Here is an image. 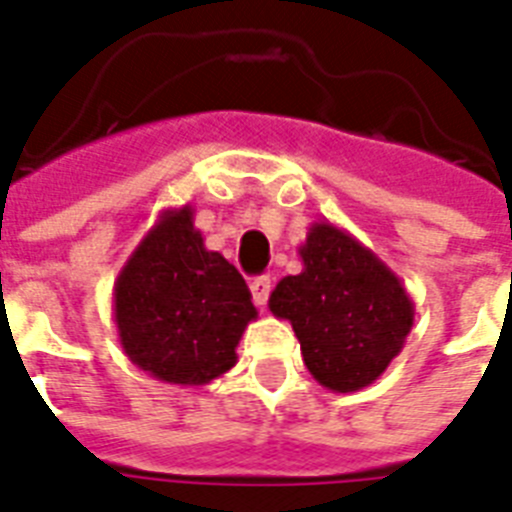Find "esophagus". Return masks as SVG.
<instances>
[{
    "instance_id": "34e87169",
    "label": "esophagus",
    "mask_w": 512,
    "mask_h": 512,
    "mask_svg": "<svg viewBox=\"0 0 512 512\" xmlns=\"http://www.w3.org/2000/svg\"><path fill=\"white\" fill-rule=\"evenodd\" d=\"M249 290H252V298H255L257 306H265L268 295H271V276H255L249 282Z\"/></svg>"
}]
</instances>
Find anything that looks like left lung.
<instances>
[{
    "label": "left lung",
    "instance_id": "left-lung-1",
    "mask_svg": "<svg viewBox=\"0 0 512 512\" xmlns=\"http://www.w3.org/2000/svg\"><path fill=\"white\" fill-rule=\"evenodd\" d=\"M298 255L303 271L276 284L268 308L290 322L319 384L343 395L365 389L403 351L411 295L373 249L333 222H314Z\"/></svg>",
    "mask_w": 512,
    "mask_h": 512
}]
</instances>
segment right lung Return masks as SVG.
<instances>
[{"label": "right lung", "instance_id": "obj_1", "mask_svg": "<svg viewBox=\"0 0 512 512\" xmlns=\"http://www.w3.org/2000/svg\"><path fill=\"white\" fill-rule=\"evenodd\" d=\"M120 346L158 381L204 386L236 365L257 308L236 265L206 249L193 206L163 209L112 290Z\"/></svg>", "mask_w": 512, "mask_h": 512}]
</instances>
